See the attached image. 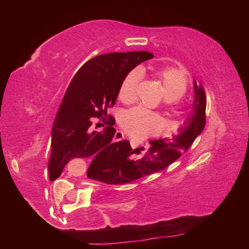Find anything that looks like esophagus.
<instances>
[{
    "label": "esophagus",
    "mask_w": 249,
    "mask_h": 249,
    "mask_svg": "<svg viewBox=\"0 0 249 249\" xmlns=\"http://www.w3.org/2000/svg\"><path fill=\"white\" fill-rule=\"evenodd\" d=\"M124 138H125L124 133L119 132V131H117L116 134H115V141L118 142V141H122V139H124Z\"/></svg>",
    "instance_id": "obj_1"
}]
</instances>
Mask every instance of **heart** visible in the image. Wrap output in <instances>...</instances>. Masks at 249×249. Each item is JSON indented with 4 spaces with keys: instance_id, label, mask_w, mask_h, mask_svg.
<instances>
[{
    "instance_id": "heart-1",
    "label": "heart",
    "mask_w": 249,
    "mask_h": 249,
    "mask_svg": "<svg viewBox=\"0 0 249 249\" xmlns=\"http://www.w3.org/2000/svg\"><path fill=\"white\" fill-rule=\"evenodd\" d=\"M154 81L160 85L165 103L168 108H173L178 99L186 93L188 82L184 71L173 67H161L152 70ZM141 79V71L132 70L123 79L118 97L122 102L131 103L136 98L137 85ZM122 127L134 138H144L154 134L161 126L160 117L142 107H133L122 117Z\"/></svg>"
}]
</instances>
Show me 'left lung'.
<instances>
[{"label":"left lung","mask_w":249,"mask_h":249,"mask_svg":"<svg viewBox=\"0 0 249 249\" xmlns=\"http://www.w3.org/2000/svg\"><path fill=\"white\" fill-rule=\"evenodd\" d=\"M205 112L206 93L202 85H198L194 81L193 111L185 121L184 126L179 128L178 134L172 138L151 141L147 152L142 158H133V153L139 150H132L130 142H118L112 152L104 154L99 160L91 162L87 176L105 184L119 185L160 172L186 152L196 137L202 132L206 123Z\"/></svg>","instance_id":"obj_1"}]
</instances>
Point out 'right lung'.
Returning a JSON list of instances; mask_svg holds the SVG:
<instances>
[{"mask_svg": "<svg viewBox=\"0 0 249 249\" xmlns=\"http://www.w3.org/2000/svg\"><path fill=\"white\" fill-rule=\"evenodd\" d=\"M153 57L147 51L111 53L96 56L77 71L67 89L51 130V153L48 167L51 181L61 176L71 159L102 156L112 152L117 142L115 118L107 116L113 107L124 77L133 68ZM93 118H102L108 126L89 131ZM104 126V125H103Z\"/></svg>", "mask_w": 249, "mask_h": 249, "instance_id": "obj_1", "label": "right lung"}]
</instances>
